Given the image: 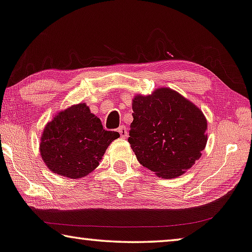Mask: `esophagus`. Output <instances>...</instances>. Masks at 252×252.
Segmentation results:
<instances>
[{
	"label": "esophagus",
	"mask_w": 252,
	"mask_h": 252,
	"mask_svg": "<svg viewBox=\"0 0 252 252\" xmlns=\"http://www.w3.org/2000/svg\"><path fill=\"white\" fill-rule=\"evenodd\" d=\"M118 131H119V133H120V136H121L122 138H126L127 137V131H126V126H121L118 129Z\"/></svg>",
	"instance_id": "obj_1"
}]
</instances>
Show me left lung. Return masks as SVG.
Masks as SVG:
<instances>
[{
  "label": "left lung",
  "mask_w": 252,
  "mask_h": 252,
  "mask_svg": "<svg viewBox=\"0 0 252 252\" xmlns=\"http://www.w3.org/2000/svg\"><path fill=\"white\" fill-rule=\"evenodd\" d=\"M129 144L142 166L163 179L182 175L201 156L207 142L202 112L168 88L136 96Z\"/></svg>",
  "instance_id": "left-lung-1"
}]
</instances>
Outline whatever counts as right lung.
<instances>
[{"instance_id": "1", "label": "right lung", "mask_w": 252, "mask_h": 252, "mask_svg": "<svg viewBox=\"0 0 252 252\" xmlns=\"http://www.w3.org/2000/svg\"><path fill=\"white\" fill-rule=\"evenodd\" d=\"M119 137L116 131L105 130L86 104L73 105L45 126L40 155L52 172L79 179L98 166L108 145Z\"/></svg>"}]
</instances>
